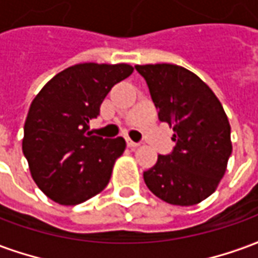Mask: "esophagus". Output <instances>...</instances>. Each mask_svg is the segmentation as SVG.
I'll use <instances>...</instances> for the list:
<instances>
[{"label": "esophagus", "instance_id": "obj_1", "mask_svg": "<svg viewBox=\"0 0 258 258\" xmlns=\"http://www.w3.org/2000/svg\"><path fill=\"white\" fill-rule=\"evenodd\" d=\"M125 141H127V146H128V148H131V149H134V148H137V146L140 145L138 142H134V141L130 140V138H127Z\"/></svg>", "mask_w": 258, "mask_h": 258}]
</instances>
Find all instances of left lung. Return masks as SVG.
<instances>
[{"label": "left lung", "mask_w": 258, "mask_h": 258, "mask_svg": "<svg viewBox=\"0 0 258 258\" xmlns=\"http://www.w3.org/2000/svg\"><path fill=\"white\" fill-rule=\"evenodd\" d=\"M146 80L159 118L173 128L175 148L159 155L144 173L146 186L159 199L194 206L220 184L232 153L231 125L221 102L203 80L182 66L137 64Z\"/></svg>", "instance_id": "left-lung-1"}]
</instances>
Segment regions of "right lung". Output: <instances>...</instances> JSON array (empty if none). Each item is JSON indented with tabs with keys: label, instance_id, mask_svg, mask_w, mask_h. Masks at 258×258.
<instances>
[{
	"label": "right lung",
	"instance_id": "right-lung-1",
	"mask_svg": "<svg viewBox=\"0 0 258 258\" xmlns=\"http://www.w3.org/2000/svg\"><path fill=\"white\" fill-rule=\"evenodd\" d=\"M134 72L127 63H79L53 76L33 99L22 151L37 186L62 206L80 205L106 188L125 149L91 134L90 120L114 84Z\"/></svg>",
	"mask_w": 258,
	"mask_h": 258
}]
</instances>
